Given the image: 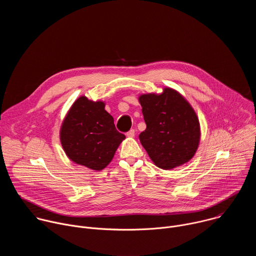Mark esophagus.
Here are the masks:
<instances>
[{
  "instance_id": "34e87169",
  "label": "esophagus",
  "mask_w": 256,
  "mask_h": 256,
  "mask_svg": "<svg viewBox=\"0 0 256 256\" xmlns=\"http://www.w3.org/2000/svg\"><path fill=\"white\" fill-rule=\"evenodd\" d=\"M126 136H128V138H134V130H130L126 132Z\"/></svg>"
}]
</instances>
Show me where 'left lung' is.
I'll return each instance as SVG.
<instances>
[{"label":"left lung","instance_id":"obj_1","mask_svg":"<svg viewBox=\"0 0 256 256\" xmlns=\"http://www.w3.org/2000/svg\"><path fill=\"white\" fill-rule=\"evenodd\" d=\"M147 126L138 136L156 166L169 170L188 162L200 142V122L190 103L173 89L140 96Z\"/></svg>","mask_w":256,"mask_h":256}]
</instances>
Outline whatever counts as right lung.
<instances>
[{
    "label": "right lung",
    "instance_id": "1",
    "mask_svg": "<svg viewBox=\"0 0 256 256\" xmlns=\"http://www.w3.org/2000/svg\"><path fill=\"white\" fill-rule=\"evenodd\" d=\"M101 101L82 96L68 112L62 128L60 142L66 156L77 164L102 170L110 162L126 138L114 126V118Z\"/></svg>",
    "mask_w": 256,
    "mask_h": 256
}]
</instances>
